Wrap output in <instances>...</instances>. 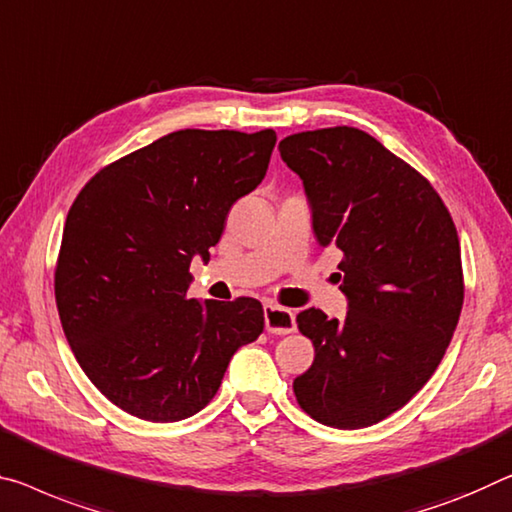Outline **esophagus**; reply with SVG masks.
<instances>
[{"instance_id":"1","label":"esophagus","mask_w":512,"mask_h":512,"mask_svg":"<svg viewBox=\"0 0 512 512\" xmlns=\"http://www.w3.org/2000/svg\"><path fill=\"white\" fill-rule=\"evenodd\" d=\"M265 329L270 334L295 332V313L279 304H265Z\"/></svg>"}]
</instances>
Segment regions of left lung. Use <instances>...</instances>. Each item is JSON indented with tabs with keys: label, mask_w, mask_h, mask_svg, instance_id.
Returning <instances> with one entry per match:
<instances>
[{
	"label": "left lung",
	"mask_w": 512,
	"mask_h": 512,
	"mask_svg": "<svg viewBox=\"0 0 512 512\" xmlns=\"http://www.w3.org/2000/svg\"><path fill=\"white\" fill-rule=\"evenodd\" d=\"M302 178L320 247L341 256L348 316H297L316 359L295 377L322 426L368 428L400 410L451 343L465 300L458 231L426 178L364 130L338 125L279 144Z\"/></svg>",
	"instance_id": "8db88e82"
}]
</instances>
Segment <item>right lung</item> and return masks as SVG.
Segmentation results:
<instances>
[{"label": "right lung", "instance_id": "obj_1", "mask_svg": "<svg viewBox=\"0 0 512 512\" xmlns=\"http://www.w3.org/2000/svg\"><path fill=\"white\" fill-rule=\"evenodd\" d=\"M274 130H178L100 169L68 210L54 295L86 377L137 419L201 412L240 345L263 332L254 297L190 300L226 215L265 178Z\"/></svg>", "mask_w": 512, "mask_h": 512}]
</instances>
